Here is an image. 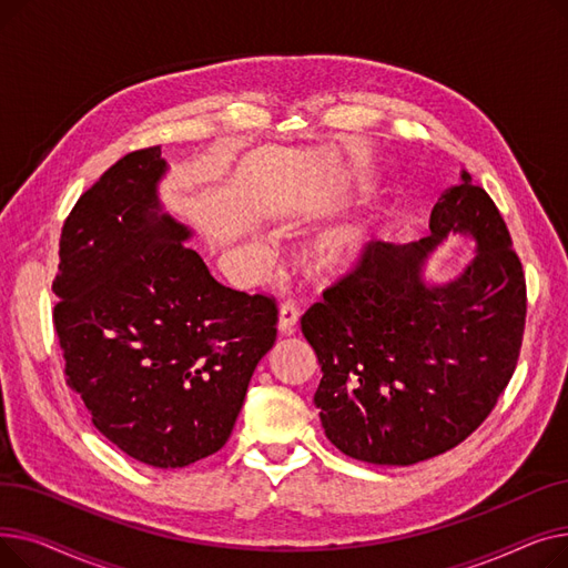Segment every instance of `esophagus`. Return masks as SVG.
I'll use <instances>...</instances> for the list:
<instances>
[{
  "label": "esophagus",
  "instance_id": "esophagus-1",
  "mask_svg": "<svg viewBox=\"0 0 568 568\" xmlns=\"http://www.w3.org/2000/svg\"><path fill=\"white\" fill-rule=\"evenodd\" d=\"M300 315H302V311H300V306H296V302H292V300L283 302L281 313H278V332L285 334V336L294 334L296 322H300Z\"/></svg>",
  "mask_w": 568,
  "mask_h": 568
}]
</instances>
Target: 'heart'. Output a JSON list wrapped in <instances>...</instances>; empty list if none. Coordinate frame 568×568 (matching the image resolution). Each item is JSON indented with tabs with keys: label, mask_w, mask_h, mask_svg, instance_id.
Masks as SVG:
<instances>
[{
	"label": "heart",
	"mask_w": 568,
	"mask_h": 568,
	"mask_svg": "<svg viewBox=\"0 0 568 568\" xmlns=\"http://www.w3.org/2000/svg\"><path fill=\"white\" fill-rule=\"evenodd\" d=\"M373 225L368 221H352L338 225L317 246V264L326 272H343L362 257L366 246L371 244Z\"/></svg>",
	"instance_id": "heart-1"
}]
</instances>
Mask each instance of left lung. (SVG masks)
I'll return each mask as SVG.
<instances>
[{
	"label": "left lung",
	"mask_w": 568,
	"mask_h": 568,
	"mask_svg": "<svg viewBox=\"0 0 568 568\" xmlns=\"http://www.w3.org/2000/svg\"><path fill=\"white\" fill-rule=\"evenodd\" d=\"M449 231L480 251L460 280L428 288L423 260ZM527 287L490 195L446 189L419 244L371 242L322 292L302 332L322 368V428L338 452L373 465H414L479 428L509 384L523 345Z\"/></svg>",
	"instance_id": "obj_1"
}]
</instances>
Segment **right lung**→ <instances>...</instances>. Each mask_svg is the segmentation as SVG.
Returning <instances> with one entry per match:
<instances>
[{
    "mask_svg": "<svg viewBox=\"0 0 568 568\" xmlns=\"http://www.w3.org/2000/svg\"><path fill=\"white\" fill-rule=\"evenodd\" d=\"M161 146L84 191L59 239L54 332L67 384L119 452L159 469L216 454L276 341L274 296L221 285L161 214Z\"/></svg>",
    "mask_w": 568,
    "mask_h": 568,
    "instance_id": "obj_1",
    "label": "right lung"
}]
</instances>
